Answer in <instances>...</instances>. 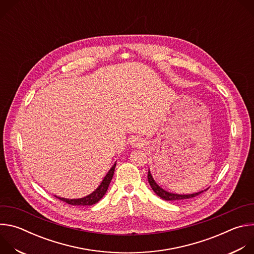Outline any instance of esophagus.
<instances>
[{"instance_id": "1", "label": "esophagus", "mask_w": 254, "mask_h": 254, "mask_svg": "<svg viewBox=\"0 0 254 254\" xmlns=\"http://www.w3.org/2000/svg\"><path fill=\"white\" fill-rule=\"evenodd\" d=\"M130 143L133 147H142L144 144V140L138 136H133L130 140Z\"/></svg>"}]
</instances>
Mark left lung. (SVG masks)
I'll use <instances>...</instances> for the list:
<instances>
[{
  "label": "left lung",
  "mask_w": 254,
  "mask_h": 254,
  "mask_svg": "<svg viewBox=\"0 0 254 254\" xmlns=\"http://www.w3.org/2000/svg\"><path fill=\"white\" fill-rule=\"evenodd\" d=\"M148 181L149 183L153 189V191L159 196L161 197L162 199L166 200V201H182V200H186V199H190V198H194L198 195H200L201 193H203L204 191H207L208 189L204 190V191H200L198 193H194V194H188V195H181V194H174V193H170L166 190H164L163 188H161L156 182L155 180L149 170V173H148Z\"/></svg>",
  "instance_id": "obj_1"
}]
</instances>
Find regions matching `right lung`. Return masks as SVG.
Returning a JSON list of instances; mask_svg holds the SVG:
<instances>
[{
    "label": "right lung",
    "mask_w": 254,
    "mask_h": 254,
    "mask_svg": "<svg viewBox=\"0 0 254 254\" xmlns=\"http://www.w3.org/2000/svg\"><path fill=\"white\" fill-rule=\"evenodd\" d=\"M116 166H117V163H115V165L111 168V170L108 171V173L103 178L100 185L91 194H89L83 198H79V199H66V198H61L58 196H55V197L60 199L63 202H66L70 205H74V206H90V205L97 203L105 195V193L108 189V186H110V184L112 182V179L115 174Z\"/></svg>",
    "instance_id": "obj_1"
}]
</instances>
